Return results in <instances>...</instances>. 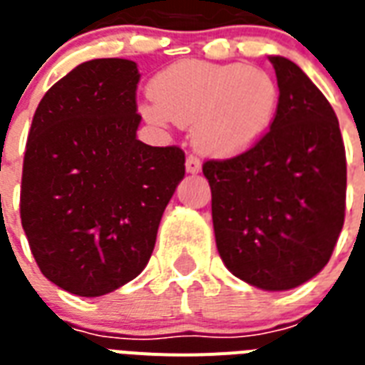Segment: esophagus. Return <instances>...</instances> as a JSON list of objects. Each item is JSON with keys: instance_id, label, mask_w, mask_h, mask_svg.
I'll return each mask as SVG.
<instances>
[{"instance_id": "obj_1", "label": "esophagus", "mask_w": 365, "mask_h": 365, "mask_svg": "<svg viewBox=\"0 0 365 365\" xmlns=\"http://www.w3.org/2000/svg\"><path fill=\"white\" fill-rule=\"evenodd\" d=\"M185 170L189 172V174H197V172H200V160L195 157V155H189L187 159H185Z\"/></svg>"}]
</instances>
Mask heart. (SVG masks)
Listing matches in <instances>:
<instances>
[{
    "mask_svg": "<svg viewBox=\"0 0 365 365\" xmlns=\"http://www.w3.org/2000/svg\"><path fill=\"white\" fill-rule=\"evenodd\" d=\"M280 91L269 71L244 64L182 60L157 73L151 100L140 111L148 121L193 125L197 149L233 157L254 148L277 117Z\"/></svg>",
    "mask_w": 365,
    "mask_h": 365,
    "instance_id": "1",
    "label": "heart"
}]
</instances>
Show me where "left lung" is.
Instances as JSON below:
<instances>
[{
    "instance_id": "left-lung-1",
    "label": "left lung",
    "mask_w": 365,
    "mask_h": 365,
    "mask_svg": "<svg viewBox=\"0 0 365 365\" xmlns=\"http://www.w3.org/2000/svg\"><path fill=\"white\" fill-rule=\"evenodd\" d=\"M280 102L254 148L202 165L217 252L235 277L269 292L322 271L345 223L346 157L339 121L305 71L269 56Z\"/></svg>"
}]
</instances>
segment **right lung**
Listing matches in <instances>:
<instances>
[{
    "instance_id": "add662e5",
    "label": "right lung",
    "mask_w": 365,
    "mask_h": 365,
    "mask_svg": "<svg viewBox=\"0 0 365 365\" xmlns=\"http://www.w3.org/2000/svg\"><path fill=\"white\" fill-rule=\"evenodd\" d=\"M136 62H83L48 88L26 142L20 220L41 272L98 297L148 265L168 200L185 174L176 145L136 138Z\"/></svg>"
}]
</instances>
